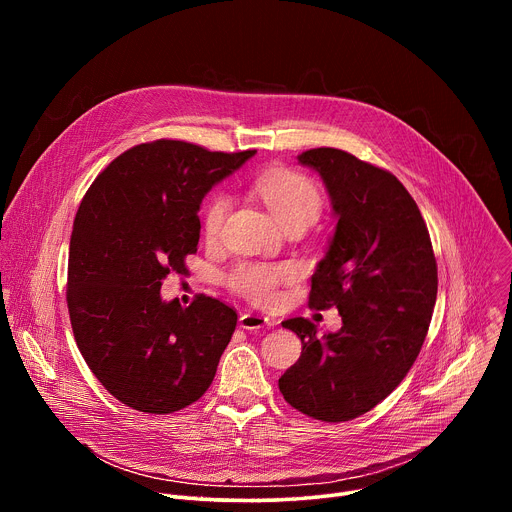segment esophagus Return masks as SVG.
Wrapping results in <instances>:
<instances>
[{
	"label": "esophagus",
	"mask_w": 512,
	"mask_h": 512,
	"mask_svg": "<svg viewBox=\"0 0 512 512\" xmlns=\"http://www.w3.org/2000/svg\"><path fill=\"white\" fill-rule=\"evenodd\" d=\"M239 326L243 330H259V328H265V326H273V322L267 318V316H261V314H253V312H247L239 318Z\"/></svg>",
	"instance_id": "esophagus-1"
}]
</instances>
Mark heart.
<instances>
[{
    "mask_svg": "<svg viewBox=\"0 0 512 512\" xmlns=\"http://www.w3.org/2000/svg\"><path fill=\"white\" fill-rule=\"evenodd\" d=\"M255 188L283 227L289 223L310 225L322 210V194L318 186L306 174L296 170H287V168L267 170L257 178ZM227 208H229V198L221 190H214L204 200V206L200 212V223L206 239L212 241L221 235ZM291 277H294V267L291 265L247 261V263H239L227 275V283L235 294L247 298L249 302L267 306L275 302L277 287Z\"/></svg>",
    "mask_w": 512,
    "mask_h": 512,
    "instance_id": "obj_1",
    "label": "heart"
}]
</instances>
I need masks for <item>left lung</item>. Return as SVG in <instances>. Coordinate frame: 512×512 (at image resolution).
<instances>
[{
    "label": "left lung",
    "mask_w": 512,
    "mask_h": 512,
    "mask_svg": "<svg viewBox=\"0 0 512 512\" xmlns=\"http://www.w3.org/2000/svg\"><path fill=\"white\" fill-rule=\"evenodd\" d=\"M298 160L314 168L338 214L326 257L312 275L308 306L338 308L342 328L291 318L302 354L279 379L283 399L328 423L379 405L405 379L423 346L437 296V263L423 216L389 172L336 148Z\"/></svg>",
    "instance_id": "8db88e82"
}]
</instances>
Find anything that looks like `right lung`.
Masks as SVG:
<instances>
[{
    "mask_svg": "<svg viewBox=\"0 0 512 512\" xmlns=\"http://www.w3.org/2000/svg\"><path fill=\"white\" fill-rule=\"evenodd\" d=\"M255 150L210 152L180 139L133 145L91 184L75 216L66 304L99 383L143 413H174L210 387L237 326L235 308L198 294L162 302L168 273L186 275L200 202Z\"/></svg>",
    "mask_w": 512,
    "mask_h": 512,
    "instance_id": "obj_1",
    "label": "right lung"
}]
</instances>
